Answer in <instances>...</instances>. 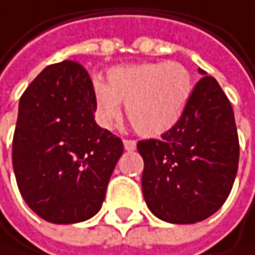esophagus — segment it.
Instances as JSON below:
<instances>
[{
	"mask_svg": "<svg viewBox=\"0 0 255 255\" xmlns=\"http://www.w3.org/2000/svg\"><path fill=\"white\" fill-rule=\"evenodd\" d=\"M123 144H125V149L126 151H134L137 148V141L135 140H123Z\"/></svg>",
	"mask_w": 255,
	"mask_h": 255,
	"instance_id": "esophagus-1",
	"label": "esophagus"
}]
</instances>
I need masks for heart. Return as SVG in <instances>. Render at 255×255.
Wrapping results in <instances>:
<instances>
[{
  "mask_svg": "<svg viewBox=\"0 0 255 255\" xmlns=\"http://www.w3.org/2000/svg\"><path fill=\"white\" fill-rule=\"evenodd\" d=\"M192 92V74L179 62L115 67L107 73V85L93 84L95 115L103 128H112L121 118L123 103L140 135L159 137L184 117Z\"/></svg>",
  "mask_w": 255,
  "mask_h": 255,
  "instance_id": "obj_1",
  "label": "heart"
}]
</instances>
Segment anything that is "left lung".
<instances>
[{
  "instance_id": "left-lung-1",
  "label": "left lung",
  "mask_w": 255,
  "mask_h": 255,
  "mask_svg": "<svg viewBox=\"0 0 255 255\" xmlns=\"http://www.w3.org/2000/svg\"><path fill=\"white\" fill-rule=\"evenodd\" d=\"M137 149L143 196L155 217L193 224L213 215L231 193L240 155L234 111L220 84L201 78L179 123L160 140L138 141Z\"/></svg>"
}]
</instances>
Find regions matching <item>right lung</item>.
Masks as SVG:
<instances>
[{"label": "right lung", "mask_w": 255, "mask_h": 255, "mask_svg": "<svg viewBox=\"0 0 255 255\" xmlns=\"http://www.w3.org/2000/svg\"><path fill=\"white\" fill-rule=\"evenodd\" d=\"M123 141L95 121L93 82L78 62L46 67L20 98L12 141L26 204L54 224L100 212Z\"/></svg>", "instance_id": "1"}]
</instances>
